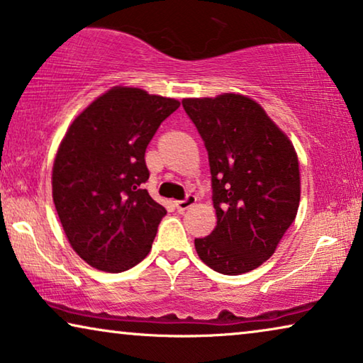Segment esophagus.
<instances>
[{
    "mask_svg": "<svg viewBox=\"0 0 363 363\" xmlns=\"http://www.w3.org/2000/svg\"><path fill=\"white\" fill-rule=\"evenodd\" d=\"M196 204V196H193V194H188L185 199H182V201H177L175 206L178 211H186V209H190L191 206Z\"/></svg>",
    "mask_w": 363,
    "mask_h": 363,
    "instance_id": "esophagus-1",
    "label": "esophagus"
}]
</instances>
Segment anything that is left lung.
Returning <instances> with one entry per match:
<instances>
[{"mask_svg":"<svg viewBox=\"0 0 363 363\" xmlns=\"http://www.w3.org/2000/svg\"><path fill=\"white\" fill-rule=\"evenodd\" d=\"M211 167L216 228L194 239L198 257L224 275L269 260L296 218L301 178L290 138L255 99L240 93L185 98Z\"/></svg>","mask_w":363,"mask_h":363,"instance_id":"8db88e82","label":"left lung"}]
</instances>
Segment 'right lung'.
<instances>
[{
	"instance_id": "add662e5",
	"label": "right lung",
	"mask_w": 363,
	"mask_h": 363,
	"mask_svg": "<svg viewBox=\"0 0 363 363\" xmlns=\"http://www.w3.org/2000/svg\"><path fill=\"white\" fill-rule=\"evenodd\" d=\"M175 98L113 86L68 125L52 169V198L72 249L93 269L143 262L167 209L152 199L145 149Z\"/></svg>"
}]
</instances>
